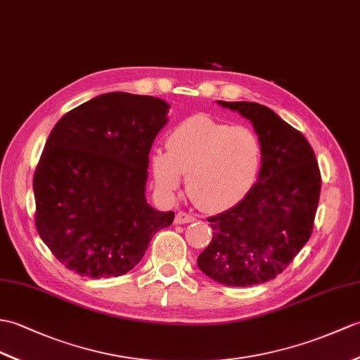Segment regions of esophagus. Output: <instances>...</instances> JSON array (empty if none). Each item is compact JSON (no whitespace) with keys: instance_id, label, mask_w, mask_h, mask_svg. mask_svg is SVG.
Masks as SVG:
<instances>
[{"instance_id":"obj_1","label":"esophagus","mask_w":360,"mask_h":360,"mask_svg":"<svg viewBox=\"0 0 360 360\" xmlns=\"http://www.w3.org/2000/svg\"><path fill=\"white\" fill-rule=\"evenodd\" d=\"M196 218L193 214H190L187 212H179L176 214V218H174V222L176 224H188V222H195Z\"/></svg>"}]
</instances>
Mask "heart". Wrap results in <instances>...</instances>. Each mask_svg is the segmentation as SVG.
<instances>
[{"instance_id": "obj_1", "label": "heart", "mask_w": 360, "mask_h": 360, "mask_svg": "<svg viewBox=\"0 0 360 360\" xmlns=\"http://www.w3.org/2000/svg\"><path fill=\"white\" fill-rule=\"evenodd\" d=\"M167 153L152 155L155 179L174 191L181 174L193 202L207 212H224L239 204L255 186L261 167V144L248 127H231L207 115L184 120L167 138Z\"/></svg>"}]
</instances>
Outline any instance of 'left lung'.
Returning <instances> with one entry per match:
<instances>
[{"mask_svg":"<svg viewBox=\"0 0 360 360\" xmlns=\"http://www.w3.org/2000/svg\"><path fill=\"white\" fill-rule=\"evenodd\" d=\"M218 103L253 122L262 167L238 205L207 219L213 238L199 255L198 266L224 285H256L285 270L310 239L321 170L310 142L271 108L245 101Z\"/></svg>","mask_w":360,"mask_h":360,"instance_id":"8db88e82","label":"left lung"}]
</instances>
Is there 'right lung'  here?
<instances>
[{
	"label": "right lung",
	"mask_w": 360,
	"mask_h": 360,
	"mask_svg": "<svg viewBox=\"0 0 360 360\" xmlns=\"http://www.w3.org/2000/svg\"><path fill=\"white\" fill-rule=\"evenodd\" d=\"M167 110L160 98L112 91L67 112L50 131L33 174L35 227L65 269L116 278L172 225L174 213L155 210L144 195Z\"/></svg>",
	"instance_id": "add662e5"
}]
</instances>
